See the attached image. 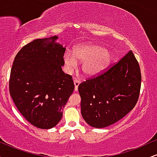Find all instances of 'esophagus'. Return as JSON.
<instances>
[{"mask_svg": "<svg viewBox=\"0 0 157 157\" xmlns=\"http://www.w3.org/2000/svg\"><path fill=\"white\" fill-rule=\"evenodd\" d=\"M74 83H75V91H77L79 85L80 83V81L77 80V79H75V80H74Z\"/></svg>", "mask_w": 157, "mask_h": 157, "instance_id": "1", "label": "esophagus"}]
</instances>
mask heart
<instances>
[{
    "instance_id": "1",
    "label": "heart",
    "mask_w": 157,
    "mask_h": 157,
    "mask_svg": "<svg viewBox=\"0 0 157 157\" xmlns=\"http://www.w3.org/2000/svg\"><path fill=\"white\" fill-rule=\"evenodd\" d=\"M112 56L103 46L86 43L79 45L74 49L73 54L67 52L64 55V62L68 70L77 67V60L83 62L82 69L86 75L96 76L109 66Z\"/></svg>"
}]
</instances>
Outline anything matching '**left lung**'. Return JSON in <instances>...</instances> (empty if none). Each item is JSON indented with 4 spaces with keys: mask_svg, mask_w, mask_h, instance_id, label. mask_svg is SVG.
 I'll return each instance as SVG.
<instances>
[{
    "mask_svg": "<svg viewBox=\"0 0 157 157\" xmlns=\"http://www.w3.org/2000/svg\"><path fill=\"white\" fill-rule=\"evenodd\" d=\"M140 65L132 51L97 76L78 86L81 113L94 128L112 125L134 108L141 88Z\"/></svg>",
    "mask_w": 157,
    "mask_h": 157,
    "instance_id": "obj_1",
    "label": "left lung"
}]
</instances>
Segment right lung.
<instances>
[{"instance_id":"right-lung-1","label":"right lung","mask_w":157,"mask_h":157,"mask_svg":"<svg viewBox=\"0 0 157 157\" xmlns=\"http://www.w3.org/2000/svg\"><path fill=\"white\" fill-rule=\"evenodd\" d=\"M57 36L36 39L15 56L10 77V96L20 113L38 128L60 122L75 89L72 77L62 70L66 48Z\"/></svg>"}]
</instances>
